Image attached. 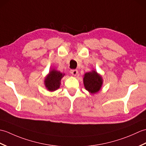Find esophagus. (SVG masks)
<instances>
[{
	"mask_svg": "<svg viewBox=\"0 0 146 146\" xmlns=\"http://www.w3.org/2000/svg\"><path fill=\"white\" fill-rule=\"evenodd\" d=\"M70 72L74 76H76L77 74H78V70H71L70 71Z\"/></svg>",
	"mask_w": 146,
	"mask_h": 146,
	"instance_id": "esophagus-1",
	"label": "esophagus"
}]
</instances>
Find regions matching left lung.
Masks as SVG:
<instances>
[{
  "label": "left lung",
  "instance_id": "1",
  "mask_svg": "<svg viewBox=\"0 0 146 146\" xmlns=\"http://www.w3.org/2000/svg\"><path fill=\"white\" fill-rule=\"evenodd\" d=\"M103 83L102 76L95 70L86 73L83 78V84L86 90L92 94H96L100 90Z\"/></svg>",
  "mask_w": 146,
  "mask_h": 146
}]
</instances>
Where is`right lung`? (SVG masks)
Here are the masks:
<instances>
[{
	"label": "right lung",
	"mask_w": 146,
	"mask_h": 146,
	"mask_svg": "<svg viewBox=\"0 0 146 146\" xmlns=\"http://www.w3.org/2000/svg\"><path fill=\"white\" fill-rule=\"evenodd\" d=\"M64 74L52 69L49 71L47 76L44 79V85L46 88L49 92H54L60 88L61 80L64 76Z\"/></svg>",
	"instance_id": "add662e5"
}]
</instances>
